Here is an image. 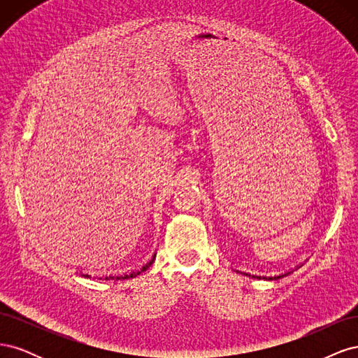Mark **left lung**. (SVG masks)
Here are the masks:
<instances>
[{
    "label": "left lung",
    "mask_w": 358,
    "mask_h": 358,
    "mask_svg": "<svg viewBox=\"0 0 358 358\" xmlns=\"http://www.w3.org/2000/svg\"><path fill=\"white\" fill-rule=\"evenodd\" d=\"M300 267V266H299ZM297 267V268H299ZM236 272H239V270H236ZM239 273H243V275H246V276H252V278H257V279H266V280H275V279H280V278H284V276H287V275H289L291 272H285V273H280V275H275V276H259V275H251V273H246V272H239Z\"/></svg>",
    "instance_id": "left-lung-1"
}]
</instances>
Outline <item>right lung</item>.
<instances>
[{
	"label": "right lung",
	"mask_w": 358,
	"mask_h": 358,
	"mask_svg": "<svg viewBox=\"0 0 358 358\" xmlns=\"http://www.w3.org/2000/svg\"><path fill=\"white\" fill-rule=\"evenodd\" d=\"M155 254H154V257L150 258V262H148L140 270H136V272H131V273H128V275H124V276H113V275H109V276H96V279H104V280H119V279H129V278H136L137 275H140V273H143V272H146V270L152 266V263L155 262ZM82 276H85V278H92L91 275H88V273H82Z\"/></svg>",
	"instance_id": "1"
}]
</instances>
